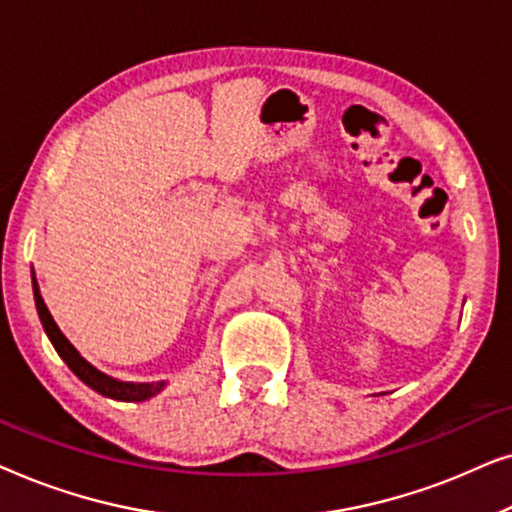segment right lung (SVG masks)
I'll return each mask as SVG.
<instances>
[{"label": "right lung", "instance_id": "1", "mask_svg": "<svg viewBox=\"0 0 512 512\" xmlns=\"http://www.w3.org/2000/svg\"><path fill=\"white\" fill-rule=\"evenodd\" d=\"M34 300H37L39 319H41V324H44V331L48 333V338H51V342H53L55 352H58L62 356V361H65L67 366L74 370V375L79 377V380L86 382L90 389H95L97 394L116 398V401H146V398L156 396L158 391L165 387L163 382H156V384L118 382V380H114V377L104 375L102 370L90 366V363L83 359L79 352H76V347L72 345V342L65 338V333L60 331L58 324H55V319L51 317V312H48L44 298H41L37 282H34Z\"/></svg>", "mask_w": 512, "mask_h": 512}]
</instances>
